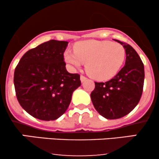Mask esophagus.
I'll list each match as a JSON object with an SVG mask.
<instances>
[{
  "label": "esophagus",
  "instance_id": "34e87169",
  "mask_svg": "<svg viewBox=\"0 0 159 159\" xmlns=\"http://www.w3.org/2000/svg\"><path fill=\"white\" fill-rule=\"evenodd\" d=\"M80 79H81V82H84V81H85L86 80H87V78L84 77V76H83V75H81V77H80Z\"/></svg>",
  "mask_w": 159,
  "mask_h": 159
}]
</instances>
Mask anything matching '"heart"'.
<instances>
[{
    "mask_svg": "<svg viewBox=\"0 0 159 159\" xmlns=\"http://www.w3.org/2000/svg\"><path fill=\"white\" fill-rule=\"evenodd\" d=\"M75 52L67 50L64 60L74 68L86 63V71L97 81H107L116 75L125 57V48L119 43L110 41L87 40L78 42Z\"/></svg>",
    "mask_w": 159,
    "mask_h": 159,
    "instance_id": "heart-1",
    "label": "heart"
}]
</instances>
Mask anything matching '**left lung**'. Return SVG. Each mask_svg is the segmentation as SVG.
Here are the masks:
<instances>
[{"instance_id": "left-lung-1", "label": "left lung", "mask_w": 159, "mask_h": 159, "mask_svg": "<svg viewBox=\"0 0 159 159\" xmlns=\"http://www.w3.org/2000/svg\"><path fill=\"white\" fill-rule=\"evenodd\" d=\"M114 40L125 48V66L110 81L95 82V89L90 94L95 109L108 120L123 117L136 107L144 81L143 63L136 51L129 44Z\"/></svg>"}]
</instances>
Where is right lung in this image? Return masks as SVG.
<instances>
[{
  "label": "right lung",
  "instance_id": "1",
  "mask_svg": "<svg viewBox=\"0 0 159 159\" xmlns=\"http://www.w3.org/2000/svg\"><path fill=\"white\" fill-rule=\"evenodd\" d=\"M68 42L50 40L22 56L14 72L18 101L32 116L50 121L62 116L72 93L81 86L80 75L67 72L63 58Z\"/></svg>",
  "mask_w": 159,
  "mask_h": 159
}]
</instances>
